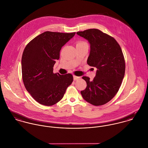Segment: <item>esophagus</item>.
Wrapping results in <instances>:
<instances>
[{"instance_id":"obj_1","label":"esophagus","mask_w":148,"mask_h":148,"mask_svg":"<svg viewBox=\"0 0 148 148\" xmlns=\"http://www.w3.org/2000/svg\"><path fill=\"white\" fill-rule=\"evenodd\" d=\"M79 78H80L79 77H77V76L74 75V81H77V80H78V79H79Z\"/></svg>"}]
</instances>
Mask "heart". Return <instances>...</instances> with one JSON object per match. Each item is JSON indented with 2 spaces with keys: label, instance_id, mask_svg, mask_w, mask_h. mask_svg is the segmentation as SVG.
Masks as SVG:
<instances>
[{
  "label": "heart",
  "instance_id": "heart-1",
  "mask_svg": "<svg viewBox=\"0 0 148 148\" xmlns=\"http://www.w3.org/2000/svg\"><path fill=\"white\" fill-rule=\"evenodd\" d=\"M87 43L83 41H78L77 42L76 46H80V45H83L84 44H86Z\"/></svg>",
  "mask_w": 148,
  "mask_h": 148
}]
</instances>
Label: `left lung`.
Instances as JSON below:
<instances>
[{
    "label": "left lung",
    "mask_w": 148,
    "mask_h": 148,
    "mask_svg": "<svg viewBox=\"0 0 148 148\" xmlns=\"http://www.w3.org/2000/svg\"><path fill=\"white\" fill-rule=\"evenodd\" d=\"M77 33L90 42L91 49L87 64L97 69L93 81L88 77H82L87 87L81 93L89 103L102 106L115 97L124 78L125 63L122 50L114 37L98 29Z\"/></svg>",
    "instance_id": "left-lung-1"
}]
</instances>
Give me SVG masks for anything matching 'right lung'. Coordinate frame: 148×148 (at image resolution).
<instances>
[{
	"mask_svg": "<svg viewBox=\"0 0 148 148\" xmlns=\"http://www.w3.org/2000/svg\"><path fill=\"white\" fill-rule=\"evenodd\" d=\"M75 34L46 31L32 40L21 58L22 79L27 91L40 104L50 106L60 101L73 81L71 74L53 73L62 47Z\"/></svg>",
	"mask_w": 148,
	"mask_h": 148,
	"instance_id": "obj_1",
	"label": "right lung"
}]
</instances>
